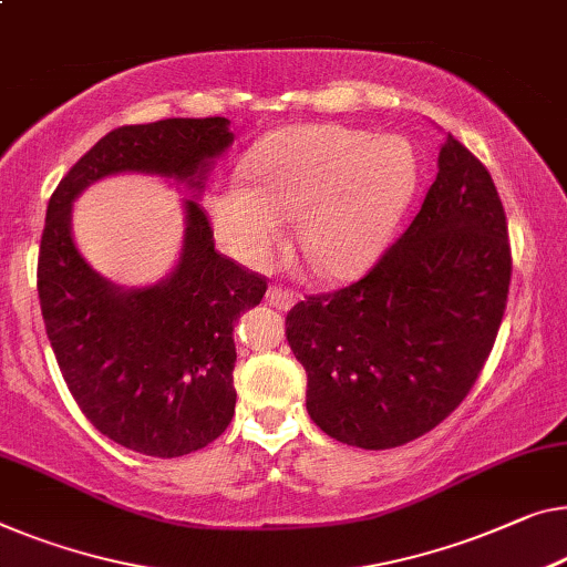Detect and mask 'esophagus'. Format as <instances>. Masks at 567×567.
<instances>
[{"label": "esophagus", "instance_id": "1", "mask_svg": "<svg viewBox=\"0 0 567 567\" xmlns=\"http://www.w3.org/2000/svg\"><path fill=\"white\" fill-rule=\"evenodd\" d=\"M267 302L272 308H277V310H290L295 302H298V295L295 292H290V290H282V287H277V285H272L267 290Z\"/></svg>", "mask_w": 567, "mask_h": 567}]
</instances>
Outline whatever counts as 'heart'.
Instances as JSON below:
<instances>
[{
    "label": "heart",
    "instance_id": "heart-1",
    "mask_svg": "<svg viewBox=\"0 0 567 567\" xmlns=\"http://www.w3.org/2000/svg\"><path fill=\"white\" fill-rule=\"evenodd\" d=\"M251 185L226 181L208 193L216 241L249 269L282 249L285 224L323 280H357L382 257L415 190L408 140L369 137L338 124L277 134L249 163Z\"/></svg>",
    "mask_w": 567,
    "mask_h": 567
}]
</instances>
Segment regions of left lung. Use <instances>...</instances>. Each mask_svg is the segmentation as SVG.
Wrapping results in <instances>:
<instances>
[{
  "instance_id": "obj_1",
  "label": "left lung",
  "mask_w": 567,
  "mask_h": 567,
  "mask_svg": "<svg viewBox=\"0 0 567 567\" xmlns=\"http://www.w3.org/2000/svg\"><path fill=\"white\" fill-rule=\"evenodd\" d=\"M512 277L492 175L447 134L420 214L367 277L287 312L310 420L384 451L425 435L471 392L499 333Z\"/></svg>"
}]
</instances>
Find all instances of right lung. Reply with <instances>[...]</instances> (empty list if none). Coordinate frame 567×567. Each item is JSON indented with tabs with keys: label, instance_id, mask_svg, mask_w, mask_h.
Masks as SVG:
<instances>
[{
	"label": "right lung",
	"instance_id": "add662e5",
	"mask_svg": "<svg viewBox=\"0 0 567 567\" xmlns=\"http://www.w3.org/2000/svg\"><path fill=\"white\" fill-rule=\"evenodd\" d=\"M229 120H163L101 137L48 203L38 295L58 367L109 441L155 458L200 451L234 417V326L267 282L214 249L198 196L214 159L231 147ZM145 172L194 190L184 202V249L171 276L122 288L99 276L72 241V200L101 176Z\"/></svg>",
	"mask_w": 567,
	"mask_h": 567
}]
</instances>
